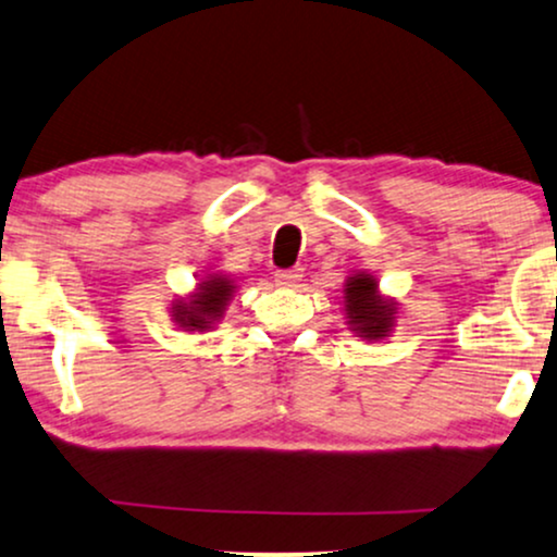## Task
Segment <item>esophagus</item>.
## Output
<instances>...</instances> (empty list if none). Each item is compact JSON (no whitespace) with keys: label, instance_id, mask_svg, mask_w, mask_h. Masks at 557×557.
Instances as JSON below:
<instances>
[{"label":"esophagus","instance_id":"esophagus-1","mask_svg":"<svg viewBox=\"0 0 557 557\" xmlns=\"http://www.w3.org/2000/svg\"><path fill=\"white\" fill-rule=\"evenodd\" d=\"M301 276V268H289V271H276V284L284 286V289H292V286H297Z\"/></svg>","mask_w":557,"mask_h":557}]
</instances>
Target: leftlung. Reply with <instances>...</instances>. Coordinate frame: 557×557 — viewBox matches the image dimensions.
<instances>
[{
	"instance_id": "obj_1",
	"label": "left lung",
	"mask_w": 557,
	"mask_h": 557,
	"mask_svg": "<svg viewBox=\"0 0 557 557\" xmlns=\"http://www.w3.org/2000/svg\"><path fill=\"white\" fill-rule=\"evenodd\" d=\"M343 312L356 338L384 341L395 327L397 301L384 297L372 273L354 271L343 284Z\"/></svg>"
}]
</instances>
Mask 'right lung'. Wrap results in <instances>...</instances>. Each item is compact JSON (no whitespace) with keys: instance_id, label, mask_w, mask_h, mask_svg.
Returning <instances> with one entry per match:
<instances>
[{"instance_id":"right-lung-1","label":"right lung","mask_w":557,"mask_h":557,"mask_svg":"<svg viewBox=\"0 0 557 557\" xmlns=\"http://www.w3.org/2000/svg\"><path fill=\"white\" fill-rule=\"evenodd\" d=\"M235 278L224 273H206L203 278H198L194 292L173 299L170 318L185 333H209L224 318L226 305L235 297Z\"/></svg>"}]
</instances>
